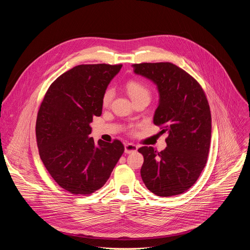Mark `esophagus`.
Wrapping results in <instances>:
<instances>
[{
  "label": "esophagus",
  "instance_id": "34e87169",
  "mask_svg": "<svg viewBox=\"0 0 250 250\" xmlns=\"http://www.w3.org/2000/svg\"><path fill=\"white\" fill-rule=\"evenodd\" d=\"M137 146L133 144H126L125 145V153H132V152H135L137 150Z\"/></svg>",
  "mask_w": 250,
  "mask_h": 250
}]
</instances>
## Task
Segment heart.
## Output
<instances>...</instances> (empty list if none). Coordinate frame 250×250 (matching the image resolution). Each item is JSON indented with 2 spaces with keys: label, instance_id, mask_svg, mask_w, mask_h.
Returning a JSON list of instances; mask_svg holds the SVG:
<instances>
[{
  "label": "heart",
  "instance_id": "b5f03b06",
  "mask_svg": "<svg viewBox=\"0 0 250 250\" xmlns=\"http://www.w3.org/2000/svg\"><path fill=\"white\" fill-rule=\"evenodd\" d=\"M125 90L133 102L144 98L150 100L149 89L144 83H141L139 81H135V80L128 81L125 84ZM113 98H114V91L112 89L106 90L103 96V104L104 106H108L111 104Z\"/></svg>",
  "mask_w": 250,
  "mask_h": 250
}]
</instances>
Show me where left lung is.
<instances>
[{
    "instance_id": "left-lung-1",
    "label": "left lung",
    "mask_w": 250,
    "mask_h": 250,
    "mask_svg": "<svg viewBox=\"0 0 250 250\" xmlns=\"http://www.w3.org/2000/svg\"><path fill=\"white\" fill-rule=\"evenodd\" d=\"M133 71L152 81L159 93L153 123L167 132V147L138 149L145 161L140 169L146 188L160 197L179 195L198 180L210 144L209 105L200 84L170 62L133 64Z\"/></svg>"
}]
</instances>
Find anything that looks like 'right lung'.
Listing matches in <instances>:
<instances>
[{
  "mask_svg": "<svg viewBox=\"0 0 250 250\" xmlns=\"http://www.w3.org/2000/svg\"><path fill=\"white\" fill-rule=\"evenodd\" d=\"M122 64L78 65L48 88L38 114L40 156L54 181L74 195L102 188L125 151L120 140L95 144L90 124L100 117L103 96Z\"/></svg>",
  "mask_w": 250,
  "mask_h": 250,
  "instance_id": "right-lung-1",
  "label": "right lung"
}]
</instances>
